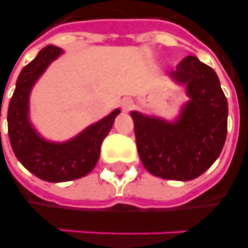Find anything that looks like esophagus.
Listing matches in <instances>:
<instances>
[{
  "instance_id": "obj_1",
  "label": "esophagus",
  "mask_w": 248,
  "mask_h": 248,
  "mask_svg": "<svg viewBox=\"0 0 248 248\" xmlns=\"http://www.w3.org/2000/svg\"><path fill=\"white\" fill-rule=\"evenodd\" d=\"M121 107L124 110H129L133 107V101L132 99H124L121 101Z\"/></svg>"
}]
</instances>
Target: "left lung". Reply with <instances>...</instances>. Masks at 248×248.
Here are the masks:
<instances>
[{
  "label": "left lung",
  "mask_w": 248,
  "mask_h": 248,
  "mask_svg": "<svg viewBox=\"0 0 248 248\" xmlns=\"http://www.w3.org/2000/svg\"><path fill=\"white\" fill-rule=\"evenodd\" d=\"M189 100L173 123L132 110L138 152L145 170L163 179L192 180L217 160L227 135V99L215 71L187 56L168 73Z\"/></svg>",
  "instance_id": "8db88e82"
}]
</instances>
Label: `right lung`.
Segmentation results:
<instances>
[{"label": "right lung", "instance_id": "add662e5", "mask_svg": "<svg viewBox=\"0 0 248 248\" xmlns=\"http://www.w3.org/2000/svg\"><path fill=\"white\" fill-rule=\"evenodd\" d=\"M62 49L48 45L21 71L8 109V132L16 157L33 175L50 183L69 182L92 171L100 147L120 109L85 128L68 141L53 143L40 136L29 120V96L36 81Z\"/></svg>", "mask_w": 248, "mask_h": 248}]
</instances>
